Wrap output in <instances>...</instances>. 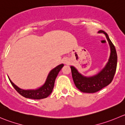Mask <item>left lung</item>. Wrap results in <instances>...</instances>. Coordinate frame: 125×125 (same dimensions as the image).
<instances>
[{"mask_svg":"<svg viewBox=\"0 0 125 125\" xmlns=\"http://www.w3.org/2000/svg\"><path fill=\"white\" fill-rule=\"evenodd\" d=\"M99 33L105 34L110 48L109 61L105 67L97 74L92 77H85L78 72L73 66H71L72 78L76 87L83 93H93L99 91L110 83L116 72L117 64V54L115 46L109 39L107 34L104 31Z\"/></svg>","mask_w":125,"mask_h":125,"instance_id":"8db88e82","label":"left lung"}]
</instances>
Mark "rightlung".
Returning a JSON list of instances; mask_svg holds the SVG:
<instances>
[{
    "label": "right lung",
    "instance_id": "add662e5",
    "mask_svg": "<svg viewBox=\"0 0 125 125\" xmlns=\"http://www.w3.org/2000/svg\"><path fill=\"white\" fill-rule=\"evenodd\" d=\"M63 66V64H61L56 66L53 69H52L50 72L43 85H42V86H40L39 88L36 89V90H22V89L20 88L16 85H15L10 80L9 77H8V78H9V80H10L12 86L14 87V88L16 90V91L19 94H20L23 97L33 99H43V98H46V97H48L52 93L53 88H54L56 78L59 72L61 71V69Z\"/></svg>",
    "mask_w": 125,
    "mask_h": 125
}]
</instances>
